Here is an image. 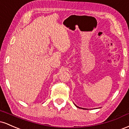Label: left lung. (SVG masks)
I'll list each match as a JSON object with an SVG mask.
<instances>
[{"label":"left lung","instance_id":"left-lung-1","mask_svg":"<svg viewBox=\"0 0 129 129\" xmlns=\"http://www.w3.org/2000/svg\"><path fill=\"white\" fill-rule=\"evenodd\" d=\"M75 106H76V105H75ZM76 107H78V108H80V109H84V108L79 107H78V106H76Z\"/></svg>","mask_w":129,"mask_h":129}]
</instances>
